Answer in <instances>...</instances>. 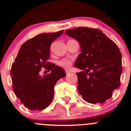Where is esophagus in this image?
Wrapping results in <instances>:
<instances>
[{"instance_id": "34e87169", "label": "esophagus", "mask_w": 131, "mask_h": 131, "mask_svg": "<svg viewBox=\"0 0 131 131\" xmlns=\"http://www.w3.org/2000/svg\"><path fill=\"white\" fill-rule=\"evenodd\" d=\"M65 72H66V73H67V74H68V73H70V71L68 70H66Z\"/></svg>"}]
</instances>
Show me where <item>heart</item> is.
<instances>
[{"label": "heart", "mask_w": 131, "mask_h": 131, "mask_svg": "<svg viewBox=\"0 0 131 131\" xmlns=\"http://www.w3.org/2000/svg\"><path fill=\"white\" fill-rule=\"evenodd\" d=\"M71 64H72V62L69 60H67V59L66 60H62L59 62V65L65 68H69Z\"/></svg>", "instance_id": "obj_1"}]
</instances>
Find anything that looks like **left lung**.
I'll list each match as a JSON object with an SVG mask.
<instances>
[{
    "label": "left lung",
    "instance_id": "1",
    "mask_svg": "<svg viewBox=\"0 0 131 131\" xmlns=\"http://www.w3.org/2000/svg\"><path fill=\"white\" fill-rule=\"evenodd\" d=\"M65 34L80 46L81 53L74 64L82 70L76 73L79 94L89 103L105 102L120 86L122 68L119 49L98 29L79 27L66 30Z\"/></svg>",
    "mask_w": 131,
    "mask_h": 131
}]
</instances>
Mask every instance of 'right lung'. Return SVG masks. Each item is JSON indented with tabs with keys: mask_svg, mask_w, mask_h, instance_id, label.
Instances as JSON below:
<instances>
[{
	"mask_svg": "<svg viewBox=\"0 0 131 131\" xmlns=\"http://www.w3.org/2000/svg\"><path fill=\"white\" fill-rule=\"evenodd\" d=\"M63 30L55 33L40 34L25 42L21 46L12 64L11 75L14 94L26 108L42 110L53 99L55 84L66 76L63 68L47 62L50 46ZM51 70L47 75H40L41 68Z\"/></svg>",
	"mask_w": 131,
	"mask_h": 131,
	"instance_id": "add662e5",
	"label": "right lung"
}]
</instances>
